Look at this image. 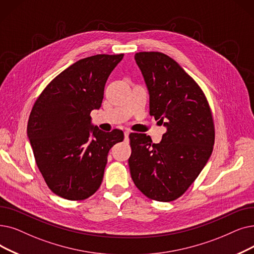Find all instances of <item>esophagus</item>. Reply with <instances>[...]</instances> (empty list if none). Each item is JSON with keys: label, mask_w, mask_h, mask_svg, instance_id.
Instances as JSON below:
<instances>
[{"label": "esophagus", "mask_w": 254, "mask_h": 254, "mask_svg": "<svg viewBox=\"0 0 254 254\" xmlns=\"http://www.w3.org/2000/svg\"><path fill=\"white\" fill-rule=\"evenodd\" d=\"M128 136H129V131H127V130H126L125 131V142H127V143H128Z\"/></svg>", "instance_id": "1"}]
</instances>
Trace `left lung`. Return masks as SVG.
I'll return each mask as SVG.
<instances>
[{
    "label": "left lung",
    "instance_id": "8db88e82",
    "mask_svg": "<svg viewBox=\"0 0 254 254\" xmlns=\"http://www.w3.org/2000/svg\"><path fill=\"white\" fill-rule=\"evenodd\" d=\"M135 60L149 92V114L167 131L157 144L146 134H129V171L146 197L168 202L188 190L211 157L213 115L199 85L172 58L140 52Z\"/></svg>",
    "mask_w": 254,
    "mask_h": 254
}]
</instances>
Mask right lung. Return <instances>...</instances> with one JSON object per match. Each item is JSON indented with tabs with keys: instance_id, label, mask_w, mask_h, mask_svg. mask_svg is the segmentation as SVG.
I'll list each match as a JSON object with an SVG mask.
<instances>
[{
	"instance_id": "right-lung-1",
	"label": "right lung",
	"mask_w": 254,
	"mask_h": 254,
	"mask_svg": "<svg viewBox=\"0 0 254 254\" xmlns=\"http://www.w3.org/2000/svg\"><path fill=\"white\" fill-rule=\"evenodd\" d=\"M124 54H100L76 61L43 89L32 108L28 137L36 165L53 193L84 200L103 182L111 147L124 131L105 133L91 125L106 82Z\"/></svg>"
}]
</instances>
